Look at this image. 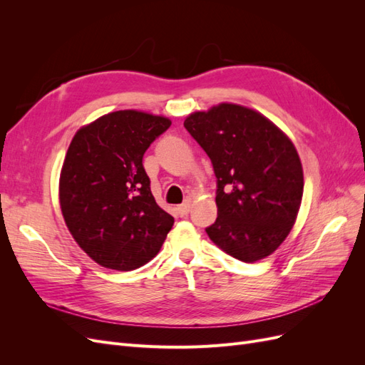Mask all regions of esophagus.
Returning a JSON list of instances; mask_svg holds the SVG:
<instances>
[{
  "label": "esophagus",
  "mask_w": 365,
  "mask_h": 365,
  "mask_svg": "<svg viewBox=\"0 0 365 365\" xmlns=\"http://www.w3.org/2000/svg\"><path fill=\"white\" fill-rule=\"evenodd\" d=\"M176 212H178V215H180L181 217L187 216V215H189V212H190V202H189V201L182 202L181 205L176 207Z\"/></svg>",
  "instance_id": "obj_1"
}]
</instances>
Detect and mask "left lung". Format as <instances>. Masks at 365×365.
<instances>
[{"label": "left lung", "instance_id": "left-lung-1", "mask_svg": "<svg viewBox=\"0 0 365 365\" xmlns=\"http://www.w3.org/2000/svg\"><path fill=\"white\" fill-rule=\"evenodd\" d=\"M184 128L216 175V222L205 228L215 244L252 263L280 247L295 224L303 169L292 141L250 108L220 103L193 113Z\"/></svg>", "mask_w": 365, "mask_h": 365}]
</instances>
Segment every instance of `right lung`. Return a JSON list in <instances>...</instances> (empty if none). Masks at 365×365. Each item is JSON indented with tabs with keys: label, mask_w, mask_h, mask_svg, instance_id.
Wrapping results in <instances>:
<instances>
[{
	"label": "right lung",
	"mask_w": 365,
	"mask_h": 365,
	"mask_svg": "<svg viewBox=\"0 0 365 365\" xmlns=\"http://www.w3.org/2000/svg\"><path fill=\"white\" fill-rule=\"evenodd\" d=\"M161 115L126 109L76 132L59 181L70 233L94 262L130 271L158 254L173 217L157 204L143 155L168 130Z\"/></svg>",
	"instance_id": "obj_1"
}]
</instances>
